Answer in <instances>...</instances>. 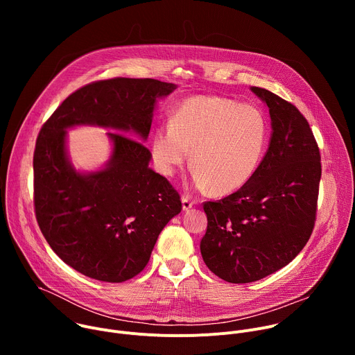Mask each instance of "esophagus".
Listing matches in <instances>:
<instances>
[{"mask_svg": "<svg viewBox=\"0 0 355 355\" xmlns=\"http://www.w3.org/2000/svg\"><path fill=\"white\" fill-rule=\"evenodd\" d=\"M181 200H182V209H184V211L191 209V208L193 207V204H195L193 200H191V198H189V196H185V195L181 198Z\"/></svg>", "mask_w": 355, "mask_h": 355, "instance_id": "1", "label": "esophagus"}]
</instances>
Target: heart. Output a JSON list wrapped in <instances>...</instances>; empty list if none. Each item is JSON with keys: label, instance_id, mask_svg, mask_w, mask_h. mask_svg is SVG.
<instances>
[{"label": "heart", "instance_id": "obj_1", "mask_svg": "<svg viewBox=\"0 0 355 355\" xmlns=\"http://www.w3.org/2000/svg\"><path fill=\"white\" fill-rule=\"evenodd\" d=\"M268 136V121L260 108L223 96H192L175 107L170 126L156 130L151 159L162 175L173 177L191 151L195 187L226 195L256 174Z\"/></svg>", "mask_w": 355, "mask_h": 355}]
</instances>
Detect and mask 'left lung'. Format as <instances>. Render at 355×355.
I'll use <instances>...</instances> for the list:
<instances>
[{
	"mask_svg": "<svg viewBox=\"0 0 355 355\" xmlns=\"http://www.w3.org/2000/svg\"><path fill=\"white\" fill-rule=\"evenodd\" d=\"M267 104L272 135L252 178L220 200L204 202L208 218L200 254L232 284L259 281L289 264L316 220L320 151L299 110L274 92L251 87Z\"/></svg>",
	"mask_w": 355,
	"mask_h": 355,
	"instance_id": "1",
	"label": "left lung"
}]
</instances>
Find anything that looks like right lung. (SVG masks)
<instances>
[{"mask_svg":"<svg viewBox=\"0 0 355 355\" xmlns=\"http://www.w3.org/2000/svg\"><path fill=\"white\" fill-rule=\"evenodd\" d=\"M175 84L111 78L69 95L42 126L33 153V204L49 245L76 271L104 282L141 272L164 226L181 212L180 193L148 168L146 140L157 98ZM110 127L113 156L99 172H76L67 159L65 129ZM133 135L130 138L120 132Z\"/></svg>","mask_w":355,"mask_h":355,"instance_id":"right-lung-1","label":"right lung"}]
</instances>
